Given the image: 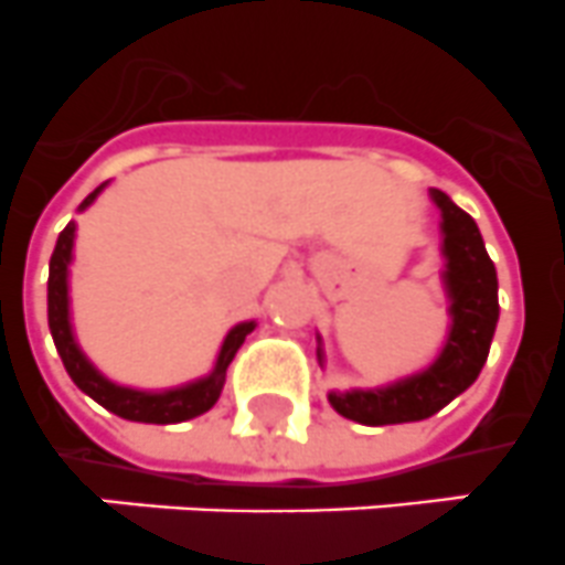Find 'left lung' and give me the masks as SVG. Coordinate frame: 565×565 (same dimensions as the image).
<instances>
[{"mask_svg": "<svg viewBox=\"0 0 565 565\" xmlns=\"http://www.w3.org/2000/svg\"><path fill=\"white\" fill-rule=\"evenodd\" d=\"M430 196L441 211V256H445L441 281L450 301L447 307L450 332L439 358L411 377L396 380L383 388L329 391V403L340 416L371 428L419 422L439 414L450 399L476 383L495 334L498 276L495 264L487 256L479 225L472 222L470 213L461 211L436 188H430ZM318 363H323L320 338Z\"/></svg>", "mask_w": 565, "mask_h": 565, "instance_id": "8db88e82", "label": "left lung"}]
</instances>
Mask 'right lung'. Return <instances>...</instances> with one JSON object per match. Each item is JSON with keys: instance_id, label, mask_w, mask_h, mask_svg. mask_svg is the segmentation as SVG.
I'll use <instances>...</instances> for the list:
<instances>
[{"instance_id": "1", "label": "right lung", "mask_w": 565, "mask_h": 565, "mask_svg": "<svg viewBox=\"0 0 565 565\" xmlns=\"http://www.w3.org/2000/svg\"><path fill=\"white\" fill-rule=\"evenodd\" d=\"M106 188L98 185L93 194L81 202L78 211L89 207L95 202V196ZM73 245H75V222H70L64 231L58 233V242H55V250L50 256V278H47V320H50V334H53V343L61 354V363L67 369V374L73 377V383L84 391L86 396H93L95 403L104 405L111 414L124 416L129 422H151V425H174V422L194 419V416L205 414L216 405L222 394V385H225V374L231 360L236 358L238 345L245 343L247 334L256 329V320H245L227 332L225 343L220 349V358L207 377L194 380V383L180 385V388L169 391H137L126 388V385L111 383L95 369L86 354L81 352L78 340L73 334V323H70V262H73Z\"/></svg>"}]
</instances>
